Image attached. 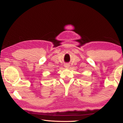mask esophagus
Instances as JSON below:
<instances>
[{"label": "esophagus", "instance_id": "34e87169", "mask_svg": "<svg viewBox=\"0 0 123 123\" xmlns=\"http://www.w3.org/2000/svg\"><path fill=\"white\" fill-rule=\"evenodd\" d=\"M64 66H65V68H69V65L67 64V63H66V64H65Z\"/></svg>", "mask_w": 123, "mask_h": 123}]
</instances>
